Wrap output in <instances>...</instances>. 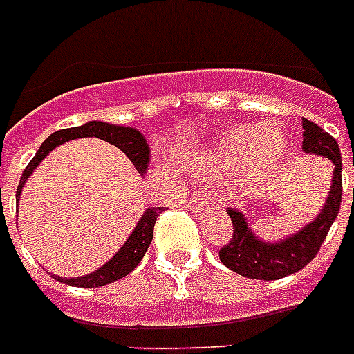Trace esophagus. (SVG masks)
I'll return each mask as SVG.
<instances>
[{"instance_id":"obj_1","label":"esophagus","mask_w":354,"mask_h":354,"mask_svg":"<svg viewBox=\"0 0 354 354\" xmlns=\"http://www.w3.org/2000/svg\"><path fill=\"white\" fill-rule=\"evenodd\" d=\"M207 202H209V200H207L205 194H194L193 198L189 200L187 207L193 211V213H200V211L207 209Z\"/></svg>"}]
</instances>
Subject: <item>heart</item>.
Listing matches in <instances>:
<instances>
[{"label":"heart","mask_w":354,"mask_h":354,"mask_svg":"<svg viewBox=\"0 0 354 354\" xmlns=\"http://www.w3.org/2000/svg\"><path fill=\"white\" fill-rule=\"evenodd\" d=\"M286 156V138L279 128H263L259 124H236L230 128L213 154L211 165L215 171H233L253 160L259 176L275 171Z\"/></svg>","instance_id":"obj_1"}]
</instances>
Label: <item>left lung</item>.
Here are the masks:
<instances>
[{
  "mask_svg": "<svg viewBox=\"0 0 354 354\" xmlns=\"http://www.w3.org/2000/svg\"><path fill=\"white\" fill-rule=\"evenodd\" d=\"M303 152L324 156L335 165L329 194L322 209L313 222L305 224L301 230L277 242H270L255 235L242 211L227 207V215L233 222V236L230 244L221 248V261L239 275L274 281L296 274L316 257L322 242L336 221L342 204V156L338 143L324 128L303 119Z\"/></svg>",
  "mask_w": 354,
  "mask_h": 354,
  "instance_id": "1",
  "label": "left lung"
}]
</instances>
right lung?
I'll list each match as a JSON object with an SVG mask.
<instances>
[{"label": "right lung", "mask_w": 354, "mask_h": 354, "mask_svg": "<svg viewBox=\"0 0 354 354\" xmlns=\"http://www.w3.org/2000/svg\"><path fill=\"white\" fill-rule=\"evenodd\" d=\"M79 138H99L104 139L108 143L115 145L118 149H121L124 154L130 158V161L136 167V171L145 176V172L149 171L150 163V147L147 143V139L138 128L133 127H121V124H112V122L104 121H88L80 127L64 128L58 132L51 133L49 138L40 145V149L35 154V158L30 160V163L25 167L21 180H19L18 191H16V200L19 202L21 196V189L25 187V182L29 180V176L35 172V169L40 165L44 158H46L51 150H55L60 145L68 143L71 139ZM161 211H165L163 207H149L145 209L141 218L138 221L133 232L130 233L124 244L118 250V253H113V257L104 263L101 268H97L95 272H91L88 275H80V277H58L53 275L55 279L64 283V285L71 286H82V288H95V286H104L108 283L121 279L124 275H128L139 261L143 259L145 252L149 250L152 236H154V224L156 218Z\"/></svg>", "instance_id": "1"}]
</instances>
